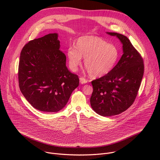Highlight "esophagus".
Instances as JSON below:
<instances>
[{
  "instance_id": "1",
  "label": "esophagus",
  "mask_w": 160,
  "mask_h": 160,
  "mask_svg": "<svg viewBox=\"0 0 160 160\" xmlns=\"http://www.w3.org/2000/svg\"><path fill=\"white\" fill-rule=\"evenodd\" d=\"M80 82L81 84L86 83H87V80L85 79V78H84L81 77V78H80Z\"/></svg>"
}]
</instances>
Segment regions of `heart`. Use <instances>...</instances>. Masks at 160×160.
I'll use <instances>...</instances> for the list:
<instances>
[{
    "mask_svg": "<svg viewBox=\"0 0 160 160\" xmlns=\"http://www.w3.org/2000/svg\"><path fill=\"white\" fill-rule=\"evenodd\" d=\"M75 48L67 50L70 69L76 72L84 58V66L89 75L99 77L108 74L117 64L120 52L115 45L97 36H83L77 39Z\"/></svg>",
    "mask_w": 160,
    "mask_h": 160,
    "instance_id": "b5f03b06",
    "label": "heart"
}]
</instances>
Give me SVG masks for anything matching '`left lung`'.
Instances as JSON below:
<instances>
[{
	"mask_svg": "<svg viewBox=\"0 0 160 160\" xmlns=\"http://www.w3.org/2000/svg\"><path fill=\"white\" fill-rule=\"evenodd\" d=\"M107 33L120 40L123 54L110 72L92 81L90 105L96 113L103 117L119 115L133 103L144 69L142 58L127 37L114 32Z\"/></svg>",
	"mask_w": 160,
	"mask_h": 160,
	"instance_id": "left-lung-1",
	"label": "left lung"
}]
</instances>
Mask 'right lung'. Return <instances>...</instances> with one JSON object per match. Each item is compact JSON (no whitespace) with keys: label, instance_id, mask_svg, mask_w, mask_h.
Here are the masks:
<instances>
[{"label":"right lung","instance_id":"1","mask_svg":"<svg viewBox=\"0 0 160 160\" xmlns=\"http://www.w3.org/2000/svg\"><path fill=\"white\" fill-rule=\"evenodd\" d=\"M58 33H49L27 43L21 50L18 67L19 87L35 109L58 112L67 104L79 85L78 77L66 66L59 50Z\"/></svg>","mask_w":160,"mask_h":160}]
</instances>
